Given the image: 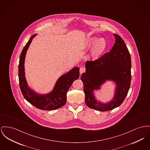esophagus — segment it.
Returning a JSON list of instances; mask_svg holds the SVG:
<instances>
[{
    "mask_svg": "<svg viewBox=\"0 0 150 150\" xmlns=\"http://www.w3.org/2000/svg\"><path fill=\"white\" fill-rule=\"evenodd\" d=\"M86 71V69L84 68V67H80V74H81L83 73H84Z\"/></svg>",
    "mask_w": 150,
    "mask_h": 150,
    "instance_id": "1",
    "label": "esophagus"
}]
</instances>
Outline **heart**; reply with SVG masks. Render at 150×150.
<instances>
[{
	"instance_id": "1",
	"label": "heart",
	"mask_w": 150,
	"mask_h": 150,
	"mask_svg": "<svg viewBox=\"0 0 150 150\" xmlns=\"http://www.w3.org/2000/svg\"><path fill=\"white\" fill-rule=\"evenodd\" d=\"M95 44L91 53V58L92 59L98 58L105 50L106 47V41L103 38L98 39L97 37H89L86 40V46L88 47L92 46Z\"/></svg>"
}]
</instances>
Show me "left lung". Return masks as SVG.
I'll list each match as a JSON object with an SVG mask.
<instances>
[{
  "label": "left lung",
  "instance_id": "8db88e82",
  "mask_svg": "<svg viewBox=\"0 0 150 150\" xmlns=\"http://www.w3.org/2000/svg\"><path fill=\"white\" fill-rule=\"evenodd\" d=\"M113 35L115 42L110 51L95 61H87L86 72L81 76L87 105L101 112L110 110L120 105L126 97L130 87V54L122 38L117 34ZM106 80L115 81L116 88L112 100L104 104L97 101L93 91L99 89L100 86Z\"/></svg>",
  "mask_w": 150,
  "mask_h": 150
}]
</instances>
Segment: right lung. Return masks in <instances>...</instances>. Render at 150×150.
<instances>
[{
    "label": "right lung",
    "instance_id": "add662e5",
    "mask_svg": "<svg viewBox=\"0 0 150 150\" xmlns=\"http://www.w3.org/2000/svg\"><path fill=\"white\" fill-rule=\"evenodd\" d=\"M37 34L32 35L21 53L18 64V79L21 93L25 100L37 108L44 110H52L64 105L66 93L74 81L79 77V68L75 67L57 80L53 91L47 94H38L28 87L25 76L24 62L27 50L32 40Z\"/></svg>",
    "mask_w": 150,
    "mask_h": 150
}]
</instances>
